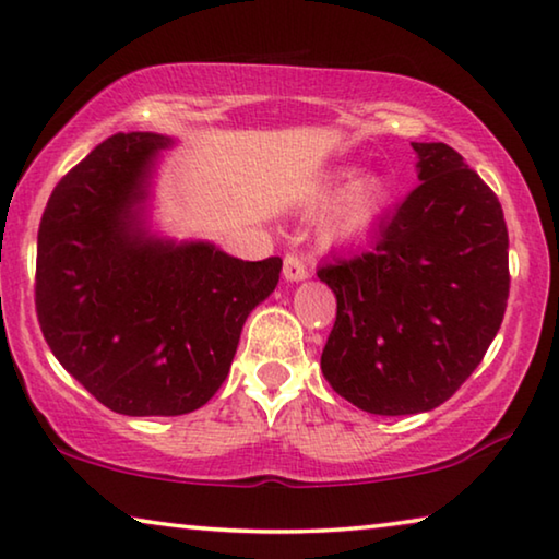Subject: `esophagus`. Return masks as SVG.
<instances>
[{
    "label": "esophagus",
    "mask_w": 559,
    "mask_h": 559,
    "mask_svg": "<svg viewBox=\"0 0 559 559\" xmlns=\"http://www.w3.org/2000/svg\"><path fill=\"white\" fill-rule=\"evenodd\" d=\"M283 278L288 283H298V281H306L308 278V269L304 259H298V255L288 253L286 261H283Z\"/></svg>",
    "instance_id": "1"
}]
</instances>
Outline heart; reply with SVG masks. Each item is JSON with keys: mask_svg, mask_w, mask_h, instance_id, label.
<instances>
[{"mask_svg": "<svg viewBox=\"0 0 559 559\" xmlns=\"http://www.w3.org/2000/svg\"><path fill=\"white\" fill-rule=\"evenodd\" d=\"M353 176H356L353 168H343V171H335L323 179L313 191V203H325L342 193L321 218V241L325 246L353 243L373 231L388 201H391V189H388L383 176L368 174L348 186Z\"/></svg>", "mask_w": 559, "mask_h": 559, "instance_id": "obj_1", "label": "heart"}]
</instances>
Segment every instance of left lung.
Listing matches in <instances>:
<instances>
[{"label": "left lung", "instance_id": "8db88e82", "mask_svg": "<svg viewBox=\"0 0 559 559\" xmlns=\"http://www.w3.org/2000/svg\"><path fill=\"white\" fill-rule=\"evenodd\" d=\"M420 186L366 251L318 269L338 300L321 370L373 415L445 403L500 331L510 294L502 206L455 148L415 144Z\"/></svg>", "mask_w": 559, "mask_h": 559}]
</instances>
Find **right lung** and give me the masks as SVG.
<instances>
[{
    "label": "right lung",
    "instance_id": "add662e5",
    "mask_svg": "<svg viewBox=\"0 0 559 559\" xmlns=\"http://www.w3.org/2000/svg\"><path fill=\"white\" fill-rule=\"evenodd\" d=\"M171 146L152 131L102 141L51 191L37 238L34 300L47 345L96 401L139 418L214 397L283 265L152 231L156 164Z\"/></svg>",
    "mask_w": 559,
    "mask_h": 559
}]
</instances>
